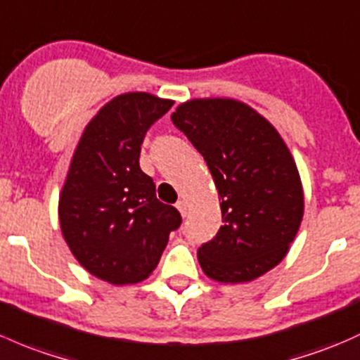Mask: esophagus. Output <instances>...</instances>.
Segmentation results:
<instances>
[{"label": "esophagus", "instance_id": "1", "mask_svg": "<svg viewBox=\"0 0 360 360\" xmlns=\"http://www.w3.org/2000/svg\"><path fill=\"white\" fill-rule=\"evenodd\" d=\"M176 209L179 210V214L183 215H186V212H188V203L184 202V200H177V203H176Z\"/></svg>", "mask_w": 360, "mask_h": 360}]
</instances>
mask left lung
Returning a JSON list of instances; mask_svg holds the SVG:
<instances>
[{"instance_id":"left-lung-1","label":"left lung","mask_w":360,"mask_h":360,"mask_svg":"<svg viewBox=\"0 0 360 360\" xmlns=\"http://www.w3.org/2000/svg\"><path fill=\"white\" fill-rule=\"evenodd\" d=\"M172 122L203 155L221 200L222 226L198 248L210 279L248 283L278 266L304 219V188L276 127L234 98H193Z\"/></svg>"}]
</instances>
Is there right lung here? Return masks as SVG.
I'll list each match as a JSON object with an SVG mask.
<instances>
[{
  "instance_id": "1",
  "label": "right lung",
  "mask_w": 360,
  "mask_h": 360,
  "mask_svg": "<svg viewBox=\"0 0 360 360\" xmlns=\"http://www.w3.org/2000/svg\"><path fill=\"white\" fill-rule=\"evenodd\" d=\"M172 100L145 91L112 98L75 146L58 198L62 236L94 278L124 286L145 281L167 247L179 212L157 200L139 167L146 131Z\"/></svg>"
}]
</instances>
